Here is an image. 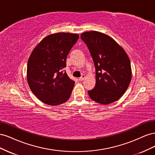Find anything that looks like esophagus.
<instances>
[{"mask_svg":"<svg viewBox=\"0 0 155 155\" xmlns=\"http://www.w3.org/2000/svg\"><path fill=\"white\" fill-rule=\"evenodd\" d=\"M85 75L83 74L82 76H81V77L79 78V80L80 81H83V80H84V79H85Z\"/></svg>","mask_w":155,"mask_h":155,"instance_id":"34e87169","label":"esophagus"}]
</instances>
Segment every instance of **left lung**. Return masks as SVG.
I'll use <instances>...</instances> for the list:
<instances>
[{"label":"left lung","mask_w":155,"mask_h":155,"mask_svg":"<svg viewBox=\"0 0 155 155\" xmlns=\"http://www.w3.org/2000/svg\"><path fill=\"white\" fill-rule=\"evenodd\" d=\"M81 39L89 50L96 68V85L88 94L98 104H110L123 96L132 76L130 62L125 50L103 33H83Z\"/></svg>","instance_id":"8db88e82"}]
</instances>
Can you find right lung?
<instances>
[{"instance_id": "1", "label": "right lung", "mask_w": 155, "mask_h": 155, "mask_svg": "<svg viewBox=\"0 0 155 155\" xmlns=\"http://www.w3.org/2000/svg\"><path fill=\"white\" fill-rule=\"evenodd\" d=\"M79 35L56 33L46 36L32 51L27 64V81L34 95L49 105L67 101L74 81L63 71L70 50Z\"/></svg>"}]
</instances>
